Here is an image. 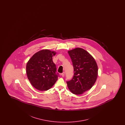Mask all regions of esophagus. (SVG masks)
<instances>
[{"mask_svg":"<svg viewBox=\"0 0 125 125\" xmlns=\"http://www.w3.org/2000/svg\"><path fill=\"white\" fill-rule=\"evenodd\" d=\"M64 75H65V73H64V72H63V73H62L61 74V75H62V77H63V76H64Z\"/></svg>","mask_w":125,"mask_h":125,"instance_id":"34e87169","label":"esophagus"}]
</instances>
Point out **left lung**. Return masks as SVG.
<instances>
[{"label": "left lung", "mask_w": 125, "mask_h": 125, "mask_svg": "<svg viewBox=\"0 0 125 125\" xmlns=\"http://www.w3.org/2000/svg\"><path fill=\"white\" fill-rule=\"evenodd\" d=\"M73 67L74 76L67 82L69 90L80 95L91 88L97 79V64L93 57L85 50L76 48L68 51Z\"/></svg>", "instance_id": "8db88e82"}]
</instances>
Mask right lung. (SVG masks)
<instances>
[{"instance_id":"obj_1","label":"right lung","mask_w":125,"mask_h":125,"mask_svg":"<svg viewBox=\"0 0 125 125\" xmlns=\"http://www.w3.org/2000/svg\"><path fill=\"white\" fill-rule=\"evenodd\" d=\"M56 52L49 50H41L35 53L28 62L26 72L31 85L41 91L50 89L56 82L58 73L52 57Z\"/></svg>"}]
</instances>
